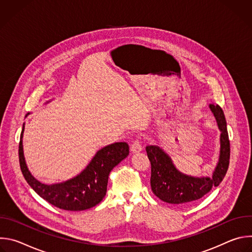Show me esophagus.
Listing matches in <instances>:
<instances>
[{"instance_id":"34e87169","label":"esophagus","mask_w":252,"mask_h":252,"mask_svg":"<svg viewBox=\"0 0 252 252\" xmlns=\"http://www.w3.org/2000/svg\"><path fill=\"white\" fill-rule=\"evenodd\" d=\"M141 150H142V147H141V143H140L139 139H138V138L134 139V140L132 141L131 145H130V151H131V153H132V154H137V153L141 152Z\"/></svg>"}]
</instances>
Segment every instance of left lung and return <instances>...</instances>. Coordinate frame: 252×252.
Listing matches in <instances>:
<instances>
[{
	"label": "left lung",
	"instance_id": "left-lung-1",
	"mask_svg": "<svg viewBox=\"0 0 252 252\" xmlns=\"http://www.w3.org/2000/svg\"><path fill=\"white\" fill-rule=\"evenodd\" d=\"M209 107L217 119L220 129V154L219 163L212 177H193L178 171L171 158L157 146L146 148L152 164L151 187L153 192L162 201L171 204H188L193 202L212 188L219 187L225 176L229 165L230 143L223 111L219 104L210 103Z\"/></svg>",
	"mask_w": 252,
	"mask_h": 252
}]
</instances>
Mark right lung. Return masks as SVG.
<instances>
[{"instance_id": "1", "label": "right lung", "mask_w": 252, "mask_h": 252, "mask_svg": "<svg viewBox=\"0 0 252 252\" xmlns=\"http://www.w3.org/2000/svg\"><path fill=\"white\" fill-rule=\"evenodd\" d=\"M23 132L24 126L19 143V159L25 179L41 197L64 210L81 211L99 203L106 193L110 172L129 154L126 142H115L99 150L86 169L76 177L64 183L48 186L35 179L28 169L23 152Z\"/></svg>"}]
</instances>
